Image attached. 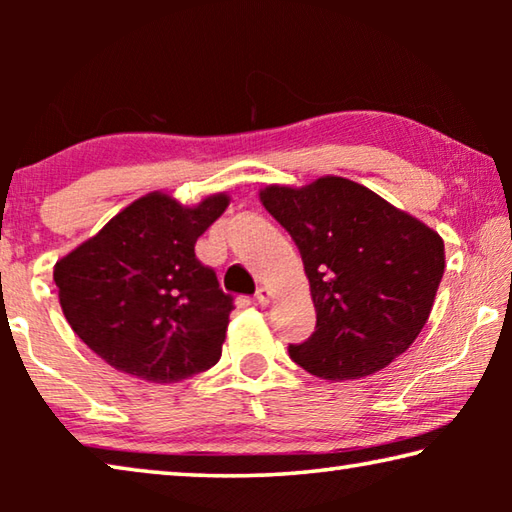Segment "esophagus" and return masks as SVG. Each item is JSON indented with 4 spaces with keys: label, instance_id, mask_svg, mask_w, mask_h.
Segmentation results:
<instances>
[{
    "label": "esophagus",
    "instance_id": "obj_1",
    "mask_svg": "<svg viewBox=\"0 0 512 512\" xmlns=\"http://www.w3.org/2000/svg\"><path fill=\"white\" fill-rule=\"evenodd\" d=\"M255 300H257L262 307H266L268 302H271V291H268L266 287H259L257 293H255Z\"/></svg>",
    "mask_w": 512,
    "mask_h": 512
}]
</instances>
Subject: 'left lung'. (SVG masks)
Returning a JSON list of instances; mask_svg holds the SVG:
<instances>
[{
  "mask_svg": "<svg viewBox=\"0 0 512 512\" xmlns=\"http://www.w3.org/2000/svg\"><path fill=\"white\" fill-rule=\"evenodd\" d=\"M259 201L296 241L316 307V332L289 345L298 366L361 379L409 350L445 273L436 230L341 176L268 185Z\"/></svg>",
  "mask_w": 512,
  "mask_h": 512,
  "instance_id": "obj_1",
  "label": "left lung"
}]
</instances>
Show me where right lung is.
<instances>
[{"label":"right lung","mask_w":512,"mask_h":512,"mask_svg":"<svg viewBox=\"0 0 512 512\" xmlns=\"http://www.w3.org/2000/svg\"><path fill=\"white\" fill-rule=\"evenodd\" d=\"M228 203L223 192L198 205L151 192L58 259L54 282L67 323L108 366L173 384L221 359L235 305L194 246Z\"/></svg>","instance_id":"right-lung-1"}]
</instances>
